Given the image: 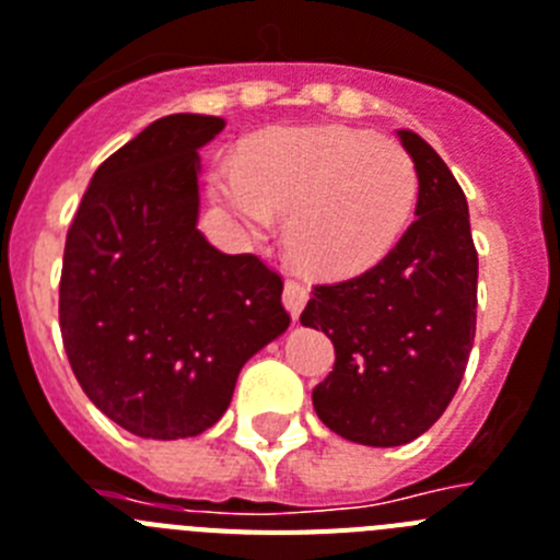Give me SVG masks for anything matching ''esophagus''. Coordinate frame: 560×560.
Segmentation results:
<instances>
[{"mask_svg":"<svg viewBox=\"0 0 560 560\" xmlns=\"http://www.w3.org/2000/svg\"><path fill=\"white\" fill-rule=\"evenodd\" d=\"M281 302H284L290 318L295 322V318L302 316L304 304H307V288H304V284H299V281H288V284H284V295H281Z\"/></svg>","mask_w":560,"mask_h":560,"instance_id":"34e87169","label":"esophagus"}]
</instances>
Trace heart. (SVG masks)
<instances>
[{
	"instance_id": "b5f03b06",
	"label": "heart",
	"mask_w": 560,
	"mask_h": 560,
	"mask_svg": "<svg viewBox=\"0 0 560 560\" xmlns=\"http://www.w3.org/2000/svg\"><path fill=\"white\" fill-rule=\"evenodd\" d=\"M208 192L250 242L284 215V247L310 276L347 279L387 256L418 199L416 162L396 139L345 125L253 136L238 162H215Z\"/></svg>"
}]
</instances>
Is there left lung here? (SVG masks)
Segmentation results:
<instances>
[{"label": "left lung", "mask_w": 560, "mask_h": 560, "mask_svg": "<svg viewBox=\"0 0 560 560\" xmlns=\"http://www.w3.org/2000/svg\"><path fill=\"white\" fill-rule=\"evenodd\" d=\"M396 133L418 171L416 222L373 270L313 290L302 313L304 327L336 347L313 407L336 435L364 447H401L430 430L453 401L476 338L467 196L421 136Z\"/></svg>", "instance_id": "1"}]
</instances>
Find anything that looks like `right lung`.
<instances>
[{
  "label": "right lung",
  "mask_w": 560,
  "mask_h": 560,
  "mask_svg": "<svg viewBox=\"0 0 560 560\" xmlns=\"http://www.w3.org/2000/svg\"><path fill=\"white\" fill-rule=\"evenodd\" d=\"M228 121L156 119L98 164L65 242L59 324L84 396L139 439H192L290 327L281 279L199 224V150Z\"/></svg>",
  "instance_id": "1"
}]
</instances>
